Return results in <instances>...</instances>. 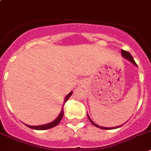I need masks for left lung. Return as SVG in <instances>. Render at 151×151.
Segmentation results:
<instances>
[{
  "instance_id": "1",
  "label": "left lung",
  "mask_w": 151,
  "mask_h": 151,
  "mask_svg": "<svg viewBox=\"0 0 151 151\" xmlns=\"http://www.w3.org/2000/svg\"><path fill=\"white\" fill-rule=\"evenodd\" d=\"M122 56H123L124 58L126 59V60H129V61L130 62V63H133V64L134 65L137 66V65H136V63H135L134 60H133V56H132V55H131L130 53H129V52H128V51H125V50H122ZM87 116H88V119H89V121H90V122H91V123L93 125H95V127H100V128H101V129H116V128L120 127H122V125H123V124H122V125H121V126L114 127H100L99 125L96 124H95V122H92V121H91V118H90L89 115H88V113H87Z\"/></svg>"
}]
</instances>
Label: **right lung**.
Masks as SVG:
<instances>
[{"instance_id":"add662e5","label":"right lung","mask_w":151,"mask_h":151,"mask_svg":"<svg viewBox=\"0 0 151 151\" xmlns=\"http://www.w3.org/2000/svg\"><path fill=\"white\" fill-rule=\"evenodd\" d=\"M73 91H71V92L68 94L67 96L65 97L64 100V104L69 99V98L71 97V95H72ZM65 104H63V108L61 109V112L59 114V115L57 116V118L55 119L54 121H53L52 122L48 124H43V125H38V126H30V125H27V124H25L27 127H28L29 128H31V129H37V130H44V129H50V128H53L54 127H56V125H58L59 123L60 122V121L62 120V118H63V115H64V109H63V106H64Z\"/></svg>"}]
</instances>
